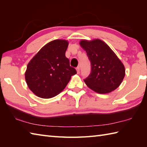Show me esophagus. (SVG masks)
<instances>
[{
  "instance_id": "34e87169",
  "label": "esophagus",
  "mask_w": 147,
  "mask_h": 147,
  "mask_svg": "<svg viewBox=\"0 0 147 147\" xmlns=\"http://www.w3.org/2000/svg\"><path fill=\"white\" fill-rule=\"evenodd\" d=\"M76 71H77V73H80V67L79 66L77 67L76 68Z\"/></svg>"
}]
</instances>
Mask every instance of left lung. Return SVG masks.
<instances>
[{
	"label": "left lung",
	"instance_id": "8db88e82",
	"mask_svg": "<svg viewBox=\"0 0 147 147\" xmlns=\"http://www.w3.org/2000/svg\"><path fill=\"white\" fill-rule=\"evenodd\" d=\"M80 44L91 62V73L84 80L86 85L98 93H108L116 89L125 76V68L115 53L99 39L83 40Z\"/></svg>",
	"mask_w": 147,
	"mask_h": 147
}]
</instances>
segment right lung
Returning <instances> with one entry per match:
<instances>
[{"label": "right lung", "mask_w": 147, "mask_h": 147, "mask_svg": "<svg viewBox=\"0 0 147 147\" xmlns=\"http://www.w3.org/2000/svg\"><path fill=\"white\" fill-rule=\"evenodd\" d=\"M68 42L55 40L40 50L27 65L25 80L34 94L50 98L59 94L76 74L65 57Z\"/></svg>", "instance_id": "add662e5"}]
</instances>
